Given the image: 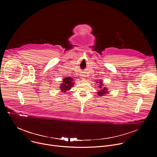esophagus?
Wrapping results in <instances>:
<instances>
[{"label": "esophagus", "instance_id": "34e87169", "mask_svg": "<svg viewBox=\"0 0 157 157\" xmlns=\"http://www.w3.org/2000/svg\"><path fill=\"white\" fill-rule=\"evenodd\" d=\"M80 77L82 79H86V76L84 74H81L80 75Z\"/></svg>", "mask_w": 157, "mask_h": 157}]
</instances>
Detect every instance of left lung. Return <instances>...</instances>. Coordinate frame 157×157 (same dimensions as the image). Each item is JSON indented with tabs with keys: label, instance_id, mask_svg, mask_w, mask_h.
Segmentation results:
<instances>
[{
	"label": "left lung",
	"instance_id": "left-lung-1",
	"mask_svg": "<svg viewBox=\"0 0 157 157\" xmlns=\"http://www.w3.org/2000/svg\"><path fill=\"white\" fill-rule=\"evenodd\" d=\"M98 83H99V84H98V85H99V87L101 89L100 91H99L98 92V94L99 95V96H102L103 95H104V94H105L106 93H107L108 92H107V88L105 87H102V86H103V84H102V81H100V82H97Z\"/></svg>",
	"mask_w": 157,
	"mask_h": 157
}]
</instances>
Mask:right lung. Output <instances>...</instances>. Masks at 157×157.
Listing matches in <instances>:
<instances>
[{"label": "right lung", "instance_id": "obj_1", "mask_svg": "<svg viewBox=\"0 0 157 157\" xmlns=\"http://www.w3.org/2000/svg\"><path fill=\"white\" fill-rule=\"evenodd\" d=\"M74 83L75 82H73V79L72 78L66 76V78L63 79V82L59 86L60 90L63 93H66V91H69L71 87L73 86Z\"/></svg>", "mask_w": 157, "mask_h": 157}]
</instances>
